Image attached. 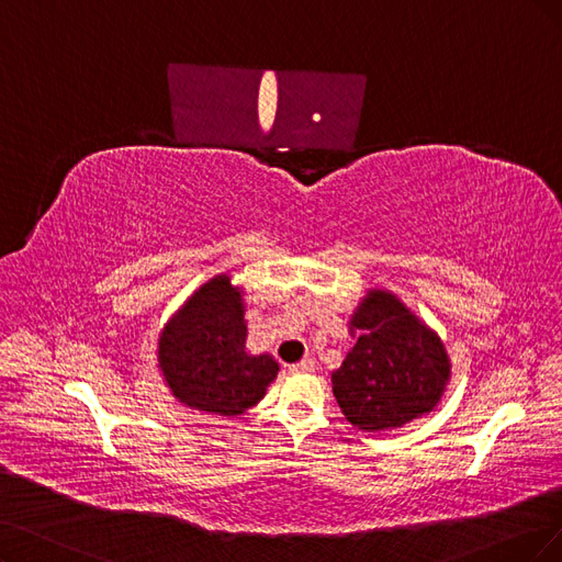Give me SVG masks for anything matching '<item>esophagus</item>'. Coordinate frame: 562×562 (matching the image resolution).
I'll use <instances>...</instances> for the list:
<instances>
[{
  "label": "esophagus",
  "instance_id": "esophagus-1",
  "mask_svg": "<svg viewBox=\"0 0 562 562\" xmlns=\"http://www.w3.org/2000/svg\"><path fill=\"white\" fill-rule=\"evenodd\" d=\"M315 368H317L315 359H303L294 366H289V372H315Z\"/></svg>",
  "mask_w": 562,
  "mask_h": 562
}]
</instances>
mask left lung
Segmentation results:
<instances>
[{"instance_id":"obj_1","label":"left lung","mask_w":562,"mask_h":562,"mask_svg":"<svg viewBox=\"0 0 562 562\" xmlns=\"http://www.w3.org/2000/svg\"><path fill=\"white\" fill-rule=\"evenodd\" d=\"M357 338L334 370L345 419L366 432L401 428L440 405L451 380L445 342L389 289H368L349 317Z\"/></svg>"}]
</instances>
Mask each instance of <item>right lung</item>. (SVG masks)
Returning <instances> with one entry per match:
<instances>
[{
    "instance_id": "add662e5",
    "label": "right lung",
    "mask_w": 562,
    "mask_h": 562,
    "mask_svg": "<svg viewBox=\"0 0 562 562\" xmlns=\"http://www.w3.org/2000/svg\"><path fill=\"white\" fill-rule=\"evenodd\" d=\"M243 289L220 273L203 282L157 338V368L171 396L199 412L238 417L278 378L270 355H247Z\"/></svg>"
}]
</instances>
